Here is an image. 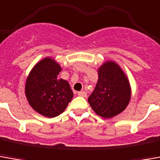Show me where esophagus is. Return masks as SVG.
I'll use <instances>...</instances> for the list:
<instances>
[{
	"label": "esophagus",
	"mask_w": 160,
	"mask_h": 160,
	"mask_svg": "<svg viewBox=\"0 0 160 160\" xmlns=\"http://www.w3.org/2000/svg\"><path fill=\"white\" fill-rule=\"evenodd\" d=\"M78 95L81 96V97H84V98H86V97H87V93H86V92L80 91V92H78Z\"/></svg>",
	"instance_id": "esophagus-1"
}]
</instances>
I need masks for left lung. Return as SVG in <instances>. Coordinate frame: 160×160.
Wrapping results in <instances>:
<instances>
[{
    "label": "left lung",
    "instance_id": "left-lung-1",
    "mask_svg": "<svg viewBox=\"0 0 160 160\" xmlns=\"http://www.w3.org/2000/svg\"><path fill=\"white\" fill-rule=\"evenodd\" d=\"M98 81L88 98L92 109L102 118L109 119L122 112L130 102V82L118 63L107 61L98 68Z\"/></svg>",
    "mask_w": 160,
    "mask_h": 160
}]
</instances>
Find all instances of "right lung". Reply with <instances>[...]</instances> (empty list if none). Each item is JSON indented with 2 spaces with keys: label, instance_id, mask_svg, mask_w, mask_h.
<instances>
[{
  "label": "right lung",
  "instance_id": "obj_1",
  "mask_svg": "<svg viewBox=\"0 0 160 160\" xmlns=\"http://www.w3.org/2000/svg\"><path fill=\"white\" fill-rule=\"evenodd\" d=\"M62 70L51 57H46L33 66L25 84V94L30 107L48 118L65 111L73 92L67 80L60 79Z\"/></svg>",
  "mask_w": 160,
  "mask_h": 160
}]
</instances>
